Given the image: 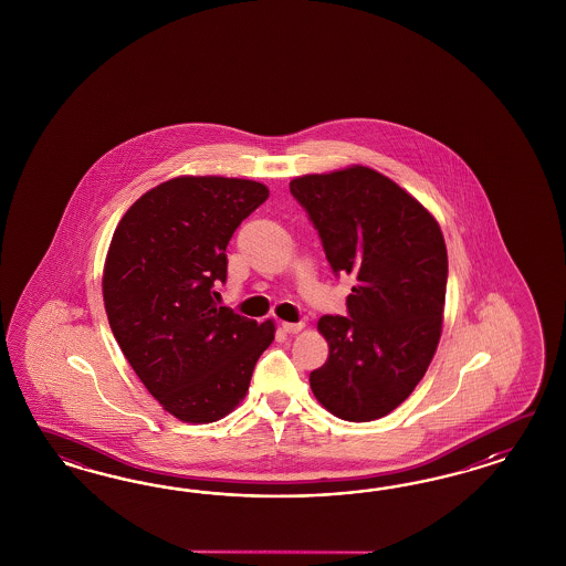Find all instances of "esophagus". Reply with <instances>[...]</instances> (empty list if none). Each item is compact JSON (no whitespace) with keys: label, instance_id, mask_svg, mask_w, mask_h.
<instances>
[{"label":"esophagus","instance_id":"esophagus-1","mask_svg":"<svg viewBox=\"0 0 566 566\" xmlns=\"http://www.w3.org/2000/svg\"><path fill=\"white\" fill-rule=\"evenodd\" d=\"M303 327H305L303 322H296V324H289V322H284V324H282V332H286V334H298Z\"/></svg>","mask_w":566,"mask_h":566}]
</instances>
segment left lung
<instances>
[{"mask_svg":"<svg viewBox=\"0 0 566 566\" xmlns=\"http://www.w3.org/2000/svg\"><path fill=\"white\" fill-rule=\"evenodd\" d=\"M334 274L355 275L348 317L324 315L329 357L308 384L344 421L395 411L426 376L442 334L448 255L436 218L384 174L350 166L291 182Z\"/></svg>","mask_w":566,"mask_h":566,"instance_id":"obj_1","label":"left lung"}]
</instances>
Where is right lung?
I'll use <instances>...</instances> for the list:
<instances>
[{"label":"right lung","instance_id":"right-lung-1","mask_svg":"<svg viewBox=\"0 0 566 566\" xmlns=\"http://www.w3.org/2000/svg\"><path fill=\"white\" fill-rule=\"evenodd\" d=\"M265 185L178 176L124 213L103 265V303L124 357L155 400L185 423H211L247 395L272 319L218 307L226 247L265 199Z\"/></svg>","mask_w":566,"mask_h":566}]
</instances>
